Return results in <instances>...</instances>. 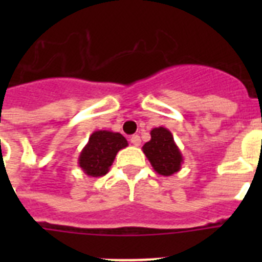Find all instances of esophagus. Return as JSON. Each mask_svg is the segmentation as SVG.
<instances>
[{
  "label": "esophagus",
  "instance_id": "34e87169",
  "mask_svg": "<svg viewBox=\"0 0 262 262\" xmlns=\"http://www.w3.org/2000/svg\"><path fill=\"white\" fill-rule=\"evenodd\" d=\"M129 140H131V144H134L135 147H139V145H140V143H142V140H140V136L139 135H133Z\"/></svg>",
  "mask_w": 262,
  "mask_h": 262
}]
</instances>
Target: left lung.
Masks as SVG:
<instances>
[{
  "label": "left lung",
  "mask_w": 262,
  "mask_h": 262,
  "mask_svg": "<svg viewBox=\"0 0 262 262\" xmlns=\"http://www.w3.org/2000/svg\"><path fill=\"white\" fill-rule=\"evenodd\" d=\"M142 149L155 172L159 174L168 177L180 172L184 157L176 144L172 133L165 127L152 129L151 140L145 143Z\"/></svg>",
  "instance_id": "1"
}]
</instances>
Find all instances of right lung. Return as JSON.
<instances>
[{"instance_id":"add662e5","label":"right lung","mask_w":262,"mask_h":262,"mask_svg":"<svg viewBox=\"0 0 262 262\" xmlns=\"http://www.w3.org/2000/svg\"><path fill=\"white\" fill-rule=\"evenodd\" d=\"M127 145L122 134L107 129L94 131L78 156V165L89 177H102L113 165L118 152Z\"/></svg>"}]
</instances>
